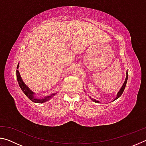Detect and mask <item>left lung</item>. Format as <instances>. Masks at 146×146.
<instances>
[{"label":"left lung","mask_w":146,"mask_h":146,"mask_svg":"<svg viewBox=\"0 0 146 146\" xmlns=\"http://www.w3.org/2000/svg\"><path fill=\"white\" fill-rule=\"evenodd\" d=\"M127 78H128V73H127H127H126V78H125V82H124V83L123 84V85H122V88H120V90H119V91H118V92L117 95V97H116V98H115V99L114 100H117V98H119V97H120V96L122 95V94L123 93V91H124V89H125V86H126V83H127ZM91 100H93V102H97V103H99V101H98V100H97L94 99V98H91Z\"/></svg>","instance_id":"left-lung-1"}]
</instances>
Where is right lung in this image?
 Returning a JSON list of instances; mask_svg holds the SVG:
<instances>
[{"label": "right lung", "mask_w": 146, "mask_h": 146, "mask_svg": "<svg viewBox=\"0 0 146 146\" xmlns=\"http://www.w3.org/2000/svg\"><path fill=\"white\" fill-rule=\"evenodd\" d=\"M19 64H18V66H17V69L19 68ZM17 81H18L20 88H21V90H23L24 93L26 95V97H28L29 100H31L32 102H35V103H44L46 102V101H48L49 99H51L54 95H56V93H52L50 96H47V97H45L42 98H35L34 97L35 93L23 82V79H22L21 75H20L19 70H17Z\"/></svg>", "instance_id": "add662e5"}]
</instances>
